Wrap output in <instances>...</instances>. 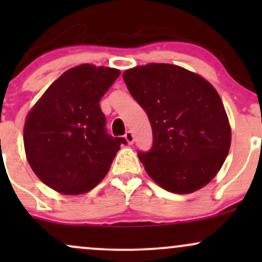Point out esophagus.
Returning <instances> with one entry per match:
<instances>
[{"mask_svg":"<svg viewBox=\"0 0 262 262\" xmlns=\"http://www.w3.org/2000/svg\"><path fill=\"white\" fill-rule=\"evenodd\" d=\"M124 138H125V140L128 141V144H133V143H134V134L132 133L130 130H129V132H127V133H125Z\"/></svg>","mask_w":262,"mask_h":262,"instance_id":"1","label":"esophagus"}]
</instances>
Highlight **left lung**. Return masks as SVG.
<instances>
[{"instance_id":"left-lung-1","label":"left lung","mask_w":262,"mask_h":262,"mask_svg":"<svg viewBox=\"0 0 262 262\" xmlns=\"http://www.w3.org/2000/svg\"><path fill=\"white\" fill-rule=\"evenodd\" d=\"M123 79L151 124V149L138 152L148 175L177 194L192 193L212 181L231 140L228 116L214 87L171 64L137 66Z\"/></svg>"}]
</instances>
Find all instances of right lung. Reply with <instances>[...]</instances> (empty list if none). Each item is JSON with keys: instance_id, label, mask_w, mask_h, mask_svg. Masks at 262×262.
<instances>
[{"instance_id": "right-lung-1", "label": "right lung", "mask_w": 262, "mask_h": 262, "mask_svg": "<svg viewBox=\"0 0 262 262\" xmlns=\"http://www.w3.org/2000/svg\"><path fill=\"white\" fill-rule=\"evenodd\" d=\"M121 71L91 64L70 69L29 111L23 141L32 170L64 194H82L102 181L114 156L127 144L106 130L100 107Z\"/></svg>"}]
</instances>
